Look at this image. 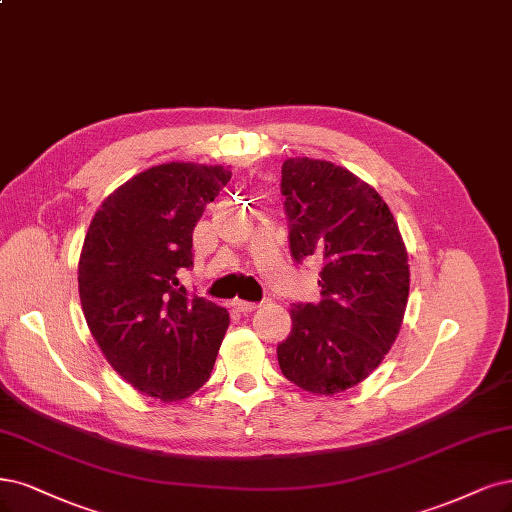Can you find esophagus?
<instances>
[{"instance_id": "1", "label": "esophagus", "mask_w": 512, "mask_h": 512, "mask_svg": "<svg viewBox=\"0 0 512 512\" xmlns=\"http://www.w3.org/2000/svg\"><path fill=\"white\" fill-rule=\"evenodd\" d=\"M233 305H235V309L241 311V313H250V311H254V309L258 307V303H250V301H235Z\"/></svg>"}]
</instances>
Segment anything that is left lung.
Segmentation results:
<instances>
[{
  "label": "left lung",
  "mask_w": 512,
  "mask_h": 512,
  "mask_svg": "<svg viewBox=\"0 0 512 512\" xmlns=\"http://www.w3.org/2000/svg\"><path fill=\"white\" fill-rule=\"evenodd\" d=\"M281 195L296 262H322L320 303L292 305V332L277 345L281 373L311 394L364 381L394 345L409 301V256L379 192L315 158H288Z\"/></svg>",
  "instance_id": "left-lung-1"
}]
</instances>
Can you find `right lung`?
Here are the masks:
<instances>
[{"instance_id":"add662e5","label":"right lung","mask_w":512,"mask_h":512,"mask_svg":"<svg viewBox=\"0 0 512 512\" xmlns=\"http://www.w3.org/2000/svg\"><path fill=\"white\" fill-rule=\"evenodd\" d=\"M231 180L226 167L165 163L116 188L88 226L80 301L116 373L158 400H182L209 379L228 311L182 286L192 231Z\"/></svg>"}]
</instances>
